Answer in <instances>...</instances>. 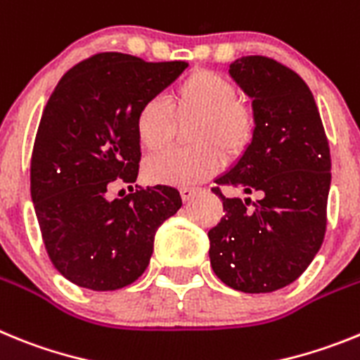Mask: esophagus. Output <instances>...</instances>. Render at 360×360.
<instances>
[{"instance_id":"1","label":"esophagus","mask_w":360,"mask_h":360,"mask_svg":"<svg viewBox=\"0 0 360 360\" xmlns=\"http://www.w3.org/2000/svg\"><path fill=\"white\" fill-rule=\"evenodd\" d=\"M198 192V186H183V188H181V198H183V201H190Z\"/></svg>"}]
</instances>
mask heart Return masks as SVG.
<instances>
[{
  "label": "heart",
  "instance_id": "heart-1",
  "mask_svg": "<svg viewBox=\"0 0 360 360\" xmlns=\"http://www.w3.org/2000/svg\"><path fill=\"white\" fill-rule=\"evenodd\" d=\"M167 103L150 98L134 117V130L143 150L165 148L174 132V120L198 117L190 150H167L145 162V174L152 183L192 184L205 181L224 167V154L237 158L255 136V112L237 99V86L214 70H193L174 89Z\"/></svg>",
  "mask_w": 360,
  "mask_h": 360
}]
</instances>
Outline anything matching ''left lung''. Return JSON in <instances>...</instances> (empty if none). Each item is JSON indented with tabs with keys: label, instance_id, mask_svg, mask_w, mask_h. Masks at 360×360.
<instances>
[{
	"label": "left lung",
	"instance_id": "8db88e82",
	"mask_svg": "<svg viewBox=\"0 0 360 360\" xmlns=\"http://www.w3.org/2000/svg\"><path fill=\"white\" fill-rule=\"evenodd\" d=\"M230 76L252 98L255 136L212 188L224 215L208 232L210 264L226 286L268 293L299 279L326 233L331 183L328 137L302 77L266 56H245ZM221 186L255 193L226 198Z\"/></svg>",
	"mask_w": 360,
	"mask_h": 360
}]
</instances>
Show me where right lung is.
Instances as JSON below:
<instances>
[{"instance_id": "obj_1", "label": "right lung", "mask_w": 360, "mask_h": 360, "mask_svg": "<svg viewBox=\"0 0 360 360\" xmlns=\"http://www.w3.org/2000/svg\"><path fill=\"white\" fill-rule=\"evenodd\" d=\"M186 67L101 52L72 67L46 103L30 159V193L50 261L81 288L110 292L139 279L158 228L183 205L167 184L136 186L114 201L106 193L112 184L136 183L139 174L137 108Z\"/></svg>"}]
</instances>
